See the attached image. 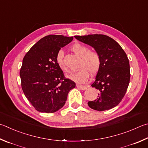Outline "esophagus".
<instances>
[{"label":"esophagus","mask_w":148,"mask_h":148,"mask_svg":"<svg viewBox=\"0 0 148 148\" xmlns=\"http://www.w3.org/2000/svg\"><path fill=\"white\" fill-rule=\"evenodd\" d=\"M76 87H77V88H78L81 90H85V89H87V86L81 85H79V84H77Z\"/></svg>","instance_id":"1"}]
</instances>
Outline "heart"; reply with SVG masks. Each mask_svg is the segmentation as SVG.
<instances>
[{
  "mask_svg": "<svg viewBox=\"0 0 148 148\" xmlns=\"http://www.w3.org/2000/svg\"><path fill=\"white\" fill-rule=\"evenodd\" d=\"M72 50L81 58L78 68L79 71L67 76V77L75 82L83 83L87 81L89 73L95 75L99 71L101 66V58L98 52L90 51L84 45L77 42L72 46ZM64 52L62 50L58 51L56 55V62L58 66L63 71H66V67L63 61Z\"/></svg>",
  "mask_w": 148,
  "mask_h": 148,
  "instance_id": "obj_1",
  "label": "heart"
}]
</instances>
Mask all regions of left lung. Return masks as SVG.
Wrapping results in <instances>:
<instances>
[{
    "mask_svg": "<svg viewBox=\"0 0 148 148\" xmlns=\"http://www.w3.org/2000/svg\"><path fill=\"white\" fill-rule=\"evenodd\" d=\"M75 38L95 48L101 66L91 86L99 90L97 99L88 102L96 111L111 109L120 103L130 80V62L124 50L113 39L101 34L76 36Z\"/></svg>",
    "mask_w": 148,
    "mask_h": 148,
    "instance_id": "8db88e82",
    "label": "left lung"
}]
</instances>
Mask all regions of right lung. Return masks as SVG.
Wrapping results in <instances>:
<instances>
[{
  "instance_id": "add662e5",
  "label": "right lung",
  "mask_w": 148,
  "mask_h": 148,
  "mask_svg": "<svg viewBox=\"0 0 148 148\" xmlns=\"http://www.w3.org/2000/svg\"><path fill=\"white\" fill-rule=\"evenodd\" d=\"M73 37L49 35L37 42L23 58L20 71L21 87L26 98L37 111L52 113L62 108L69 91L76 87L65 78L56 62L61 48Z\"/></svg>"
}]
</instances>
